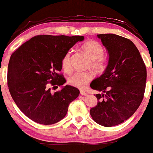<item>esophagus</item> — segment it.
<instances>
[{"label":"esophagus","mask_w":153,"mask_h":153,"mask_svg":"<svg viewBox=\"0 0 153 153\" xmlns=\"http://www.w3.org/2000/svg\"><path fill=\"white\" fill-rule=\"evenodd\" d=\"M80 95H82V96H86L87 95V93L85 91H80Z\"/></svg>","instance_id":"1"}]
</instances>
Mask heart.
<instances>
[{
    "instance_id": "obj_1",
    "label": "heart",
    "mask_w": 153,
    "mask_h": 153,
    "mask_svg": "<svg viewBox=\"0 0 153 153\" xmlns=\"http://www.w3.org/2000/svg\"><path fill=\"white\" fill-rule=\"evenodd\" d=\"M81 50L90 60V68L95 73L101 74L106 68V59L104 57V47L99 42L91 40L82 45ZM64 70H70V53L68 52L64 55L61 61ZM93 78L91 73H76L70 76L68 79L69 84L74 87L83 89L87 86Z\"/></svg>"
}]
</instances>
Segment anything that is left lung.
<instances>
[{
	"label": "left lung",
	"instance_id": "1",
	"mask_svg": "<svg viewBox=\"0 0 153 153\" xmlns=\"http://www.w3.org/2000/svg\"><path fill=\"white\" fill-rule=\"evenodd\" d=\"M108 51L106 70L91 82L97 106L90 110L91 116L102 126L122 123L137 111L145 94L147 70L139 50L128 38L115 34L97 35Z\"/></svg>",
	"mask_w": 153,
	"mask_h": 153
}]
</instances>
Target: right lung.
Here are the masks:
<instances>
[{
	"label": "right lung",
	"instance_id": "add662e5",
	"mask_svg": "<svg viewBox=\"0 0 153 153\" xmlns=\"http://www.w3.org/2000/svg\"><path fill=\"white\" fill-rule=\"evenodd\" d=\"M83 36L40 35L25 42L11 54L8 67V86L19 110L33 121L51 125L66 115L69 105L79 95L75 87L66 85L59 72L62 59Z\"/></svg>",
	"mask_w": 153,
	"mask_h": 153
}]
</instances>
